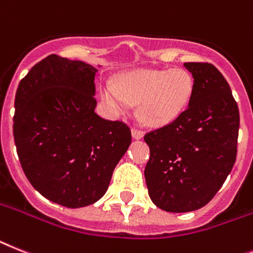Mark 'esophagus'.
Returning a JSON list of instances; mask_svg holds the SVG:
<instances>
[{
    "label": "esophagus",
    "instance_id": "obj_1",
    "mask_svg": "<svg viewBox=\"0 0 253 253\" xmlns=\"http://www.w3.org/2000/svg\"><path fill=\"white\" fill-rule=\"evenodd\" d=\"M131 133H132V137H133V139H136V140L141 139V137L144 136V132H143V131L139 130V128H135V127H133L132 130H131Z\"/></svg>",
    "mask_w": 253,
    "mask_h": 253
}]
</instances>
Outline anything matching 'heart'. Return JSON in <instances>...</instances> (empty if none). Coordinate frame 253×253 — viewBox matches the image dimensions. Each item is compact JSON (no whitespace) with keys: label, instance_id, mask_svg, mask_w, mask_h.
I'll return each instance as SVG.
<instances>
[{"label":"heart","instance_id":"b5f03b06","mask_svg":"<svg viewBox=\"0 0 253 253\" xmlns=\"http://www.w3.org/2000/svg\"><path fill=\"white\" fill-rule=\"evenodd\" d=\"M194 81L184 69L144 71L128 74L120 86L107 82L101 87L103 100L116 112L139 101V114L145 122L159 125L173 121L186 109Z\"/></svg>","mask_w":253,"mask_h":253}]
</instances>
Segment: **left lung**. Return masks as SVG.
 <instances>
[{"instance_id": "1", "label": "left lung", "mask_w": 253, "mask_h": 253, "mask_svg": "<svg viewBox=\"0 0 253 253\" xmlns=\"http://www.w3.org/2000/svg\"><path fill=\"white\" fill-rule=\"evenodd\" d=\"M194 78L189 105L172 122L145 133V181L167 212L201 209L221 188L237 157L239 110L230 87L210 63H184Z\"/></svg>"}]
</instances>
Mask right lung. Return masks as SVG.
I'll use <instances>...</instances> for the list:
<instances>
[{
	"label": "right lung",
	"mask_w": 253,
	"mask_h": 253,
	"mask_svg": "<svg viewBox=\"0 0 253 253\" xmlns=\"http://www.w3.org/2000/svg\"><path fill=\"white\" fill-rule=\"evenodd\" d=\"M96 68L48 55L20 81L15 95L14 140L32 186L68 209L92 205L131 144L122 121L95 113Z\"/></svg>",
	"instance_id": "add662e5"
}]
</instances>
